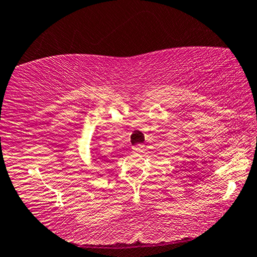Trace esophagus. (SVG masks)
Listing matches in <instances>:
<instances>
[{
    "instance_id": "esophagus-1",
    "label": "esophagus",
    "mask_w": 257,
    "mask_h": 257,
    "mask_svg": "<svg viewBox=\"0 0 257 257\" xmlns=\"http://www.w3.org/2000/svg\"><path fill=\"white\" fill-rule=\"evenodd\" d=\"M132 149H134L135 153H142L144 151V144H137Z\"/></svg>"
}]
</instances>
